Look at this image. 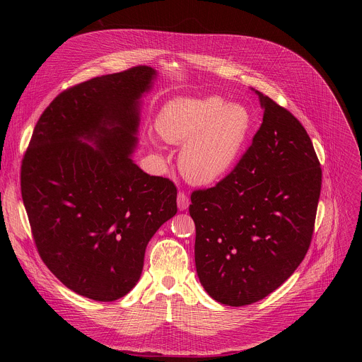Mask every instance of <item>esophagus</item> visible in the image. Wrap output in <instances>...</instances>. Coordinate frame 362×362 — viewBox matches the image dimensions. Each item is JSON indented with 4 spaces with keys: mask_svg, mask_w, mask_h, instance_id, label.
Listing matches in <instances>:
<instances>
[{
    "mask_svg": "<svg viewBox=\"0 0 362 362\" xmlns=\"http://www.w3.org/2000/svg\"><path fill=\"white\" fill-rule=\"evenodd\" d=\"M189 197L185 192H179L177 193V208L179 211H186L189 208Z\"/></svg>",
    "mask_w": 362,
    "mask_h": 362,
    "instance_id": "esophagus-1",
    "label": "esophagus"
}]
</instances>
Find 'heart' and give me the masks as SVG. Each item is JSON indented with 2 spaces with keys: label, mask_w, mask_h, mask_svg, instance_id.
<instances>
[{
  "label": "heart",
  "mask_w": 362,
  "mask_h": 362,
  "mask_svg": "<svg viewBox=\"0 0 362 362\" xmlns=\"http://www.w3.org/2000/svg\"><path fill=\"white\" fill-rule=\"evenodd\" d=\"M156 127L163 140L182 144L179 169L185 179L208 186L236 165L252 129V115L243 105L216 95L176 97L162 107Z\"/></svg>",
  "instance_id": "heart-1"
}]
</instances>
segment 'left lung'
I'll return each instance as SVG.
<instances>
[{"mask_svg": "<svg viewBox=\"0 0 362 362\" xmlns=\"http://www.w3.org/2000/svg\"><path fill=\"white\" fill-rule=\"evenodd\" d=\"M264 122L236 168L216 186L194 190L199 281L229 306L279 288L311 245L322 170L303 126L262 94Z\"/></svg>", "mask_w": 362, "mask_h": 362, "instance_id": "1", "label": "left lung"}]
</instances>
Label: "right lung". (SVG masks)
Listing matches in <instances>:
<instances>
[{
    "instance_id": "obj_1",
    "label": "right lung",
    "mask_w": 362,
    "mask_h": 362,
    "mask_svg": "<svg viewBox=\"0 0 362 362\" xmlns=\"http://www.w3.org/2000/svg\"><path fill=\"white\" fill-rule=\"evenodd\" d=\"M156 77L139 66L63 91L23 159L21 194L42 262L94 300L133 289L148 240L177 212L176 186L133 162L141 97Z\"/></svg>"
}]
</instances>
